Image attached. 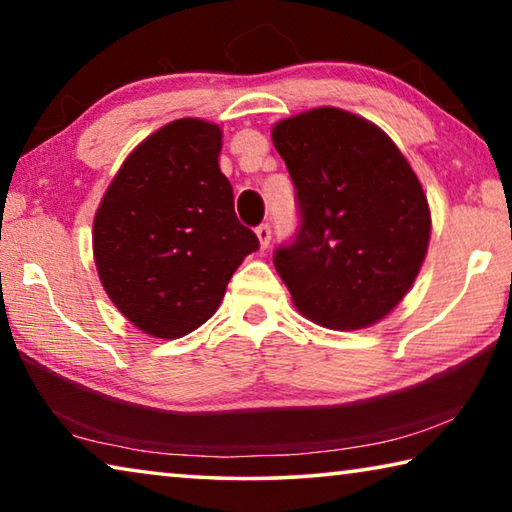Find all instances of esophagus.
Instances as JSON below:
<instances>
[{
    "instance_id": "esophagus-1",
    "label": "esophagus",
    "mask_w": 512,
    "mask_h": 512,
    "mask_svg": "<svg viewBox=\"0 0 512 512\" xmlns=\"http://www.w3.org/2000/svg\"><path fill=\"white\" fill-rule=\"evenodd\" d=\"M257 239H259V246H262V250L268 248V244H271V225L268 223H262L257 225Z\"/></svg>"
}]
</instances>
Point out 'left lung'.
<instances>
[{"instance_id": "left-lung-1", "label": "left lung", "mask_w": 512, "mask_h": 512, "mask_svg": "<svg viewBox=\"0 0 512 512\" xmlns=\"http://www.w3.org/2000/svg\"><path fill=\"white\" fill-rule=\"evenodd\" d=\"M296 187L298 230L273 264L302 316L329 329L384 318L427 255V196L381 128L339 108H314L273 126Z\"/></svg>"}]
</instances>
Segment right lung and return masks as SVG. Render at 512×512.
<instances>
[{"mask_svg":"<svg viewBox=\"0 0 512 512\" xmlns=\"http://www.w3.org/2000/svg\"><path fill=\"white\" fill-rule=\"evenodd\" d=\"M221 128L176 119L121 164L94 216L101 284L142 332L178 339L219 309L259 239L219 169Z\"/></svg>","mask_w":512,"mask_h":512,"instance_id":"right-lung-1","label":"right lung"}]
</instances>
